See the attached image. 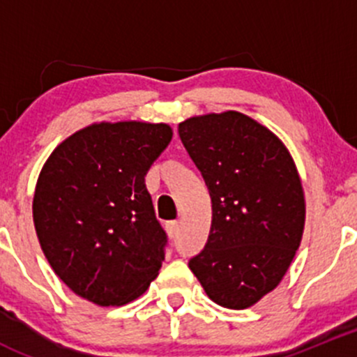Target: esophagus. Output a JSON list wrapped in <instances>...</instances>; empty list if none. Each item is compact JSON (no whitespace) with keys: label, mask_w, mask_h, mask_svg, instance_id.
<instances>
[{"label":"esophagus","mask_w":357,"mask_h":357,"mask_svg":"<svg viewBox=\"0 0 357 357\" xmlns=\"http://www.w3.org/2000/svg\"><path fill=\"white\" fill-rule=\"evenodd\" d=\"M179 225H181V222L179 221H169L167 225H165V229H167V233L171 236H176L178 235V231H179Z\"/></svg>","instance_id":"esophagus-1"}]
</instances>
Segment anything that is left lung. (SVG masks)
<instances>
[{"label": "left lung", "mask_w": 357, "mask_h": 357, "mask_svg": "<svg viewBox=\"0 0 357 357\" xmlns=\"http://www.w3.org/2000/svg\"><path fill=\"white\" fill-rule=\"evenodd\" d=\"M178 132L212 200L211 233L190 269L215 304L250 307L278 287L301 245L305 204L294 158L240 112L186 119Z\"/></svg>", "instance_id": "8db88e82"}]
</instances>
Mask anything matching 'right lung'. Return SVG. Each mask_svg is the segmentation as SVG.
Listing matches in <instances>:
<instances>
[{
	"label": "right lung",
	"instance_id": "right-lung-1",
	"mask_svg": "<svg viewBox=\"0 0 357 357\" xmlns=\"http://www.w3.org/2000/svg\"><path fill=\"white\" fill-rule=\"evenodd\" d=\"M172 129L100 122L68 136L43 165L32 215L50 266L98 305L135 301L157 278L167 235L145 185Z\"/></svg>",
	"mask_w": 357,
	"mask_h": 357
}]
</instances>
